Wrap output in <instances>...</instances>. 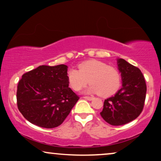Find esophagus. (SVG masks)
<instances>
[{
    "label": "esophagus",
    "mask_w": 161,
    "mask_h": 161,
    "mask_svg": "<svg viewBox=\"0 0 161 161\" xmlns=\"http://www.w3.org/2000/svg\"><path fill=\"white\" fill-rule=\"evenodd\" d=\"M83 98L86 99V100H92L94 99V97H88V96L83 97Z\"/></svg>",
    "instance_id": "obj_1"
}]
</instances>
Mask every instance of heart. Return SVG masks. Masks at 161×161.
<instances>
[{"label": "heart", "instance_id": "b5f03b06", "mask_svg": "<svg viewBox=\"0 0 161 161\" xmlns=\"http://www.w3.org/2000/svg\"><path fill=\"white\" fill-rule=\"evenodd\" d=\"M78 69H71L68 72L70 87L78 91L89 83L87 89L90 93L99 94L108 97L115 94L121 83V74L118 69L97 60L84 61L78 65Z\"/></svg>", "mask_w": 161, "mask_h": 161}]
</instances>
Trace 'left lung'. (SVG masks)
Returning a JSON list of instances; mask_svg holds the SVG:
<instances>
[{
  "instance_id": "obj_1",
  "label": "left lung",
  "mask_w": 161,
  "mask_h": 161,
  "mask_svg": "<svg viewBox=\"0 0 161 161\" xmlns=\"http://www.w3.org/2000/svg\"><path fill=\"white\" fill-rule=\"evenodd\" d=\"M122 87L114 97L105 100L100 115L105 122L118 126L136 119L144 106L147 85L142 72L125 59L117 60Z\"/></svg>"
}]
</instances>
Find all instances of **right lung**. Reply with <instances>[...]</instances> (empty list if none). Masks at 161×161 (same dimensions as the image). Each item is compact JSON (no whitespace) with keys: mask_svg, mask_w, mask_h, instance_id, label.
I'll return each instance as SVG.
<instances>
[{"mask_svg":"<svg viewBox=\"0 0 161 161\" xmlns=\"http://www.w3.org/2000/svg\"><path fill=\"white\" fill-rule=\"evenodd\" d=\"M79 100L69 87L67 66H39L23 74L17 85L19 111L32 124L44 128L59 126Z\"/></svg>","mask_w":161,"mask_h":161,"instance_id":"add662e5","label":"right lung"}]
</instances>
